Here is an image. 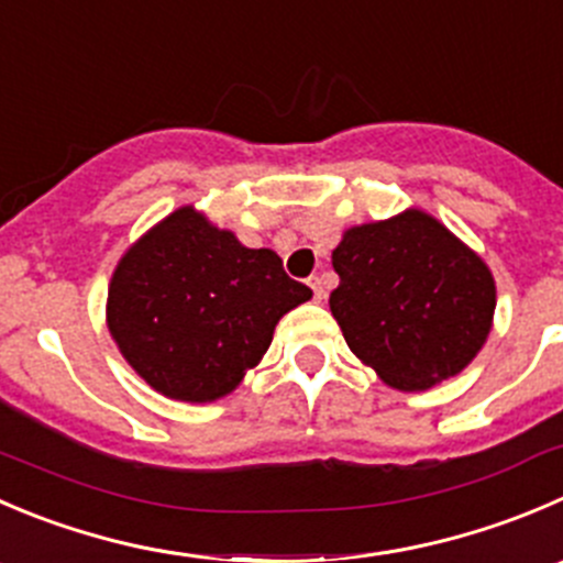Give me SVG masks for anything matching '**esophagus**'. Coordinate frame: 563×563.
Instances as JSON below:
<instances>
[{
	"mask_svg": "<svg viewBox=\"0 0 563 563\" xmlns=\"http://www.w3.org/2000/svg\"><path fill=\"white\" fill-rule=\"evenodd\" d=\"M310 288H313V299L316 302H321L324 299V283H321V277H310Z\"/></svg>",
	"mask_w": 563,
	"mask_h": 563,
	"instance_id": "34e87169",
	"label": "esophagus"
}]
</instances>
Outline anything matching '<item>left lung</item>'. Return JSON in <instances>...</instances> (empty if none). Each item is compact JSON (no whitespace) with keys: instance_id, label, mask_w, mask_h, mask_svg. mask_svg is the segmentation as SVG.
Here are the masks:
<instances>
[{"instance_id":"1","label":"left lung","mask_w":563,"mask_h":563,"mask_svg":"<svg viewBox=\"0 0 563 563\" xmlns=\"http://www.w3.org/2000/svg\"><path fill=\"white\" fill-rule=\"evenodd\" d=\"M330 310L349 349L398 390L456 376L484 346L495 280L482 258L418 209L349 228L332 250Z\"/></svg>"}]
</instances>
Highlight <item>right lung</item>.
<instances>
[{"instance_id": "add662e5", "label": "right lung", "mask_w": 563, "mask_h": 563, "mask_svg": "<svg viewBox=\"0 0 563 563\" xmlns=\"http://www.w3.org/2000/svg\"><path fill=\"white\" fill-rule=\"evenodd\" d=\"M310 297L280 255L244 247L184 206L125 250L109 283L107 324L154 390L203 404L236 390L277 321Z\"/></svg>"}]
</instances>
